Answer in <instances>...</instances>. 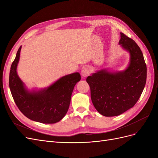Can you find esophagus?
Wrapping results in <instances>:
<instances>
[{
	"mask_svg": "<svg viewBox=\"0 0 158 158\" xmlns=\"http://www.w3.org/2000/svg\"><path fill=\"white\" fill-rule=\"evenodd\" d=\"M81 73H82V76L84 78L87 77V76H89V74L90 73V70L88 67H84Z\"/></svg>",
	"mask_w": 158,
	"mask_h": 158,
	"instance_id": "34e87169",
	"label": "esophagus"
}]
</instances>
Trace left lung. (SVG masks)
Segmentation results:
<instances>
[{"label":"left lung","mask_w":158,"mask_h":158,"mask_svg":"<svg viewBox=\"0 0 158 158\" xmlns=\"http://www.w3.org/2000/svg\"><path fill=\"white\" fill-rule=\"evenodd\" d=\"M119 44L130 53L127 69L116 73L103 69L86 78L94 106L106 117L119 115L134 107L146 82V64L140 47L123 33Z\"/></svg>","instance_id":"1"}]
</instances>
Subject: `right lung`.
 <instances>
[{
  "mask_svg": "<svg viewBox=\"0 0 158 158\" xmlns=\"http://www.w3.org/2000/svg\"><path fill=\"white\" fill-rule=\"evenodd\" d=\"M21 46L13 61L9 76V87L20 111L32 121L53 124L60 121L68 111L72 93L80 80L78 73L59 79L50 86L39 91H28L17 74Z\"/></svg>",
  "mask_w": 158,
  "mask_h": 158,
  "instance_id": "1",
  "label": "right lung"
}]
</instances>
